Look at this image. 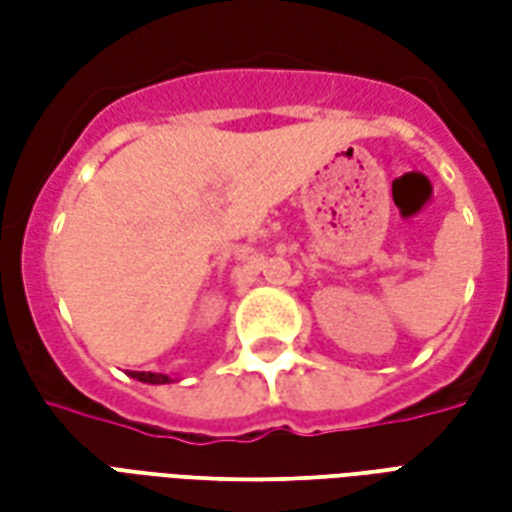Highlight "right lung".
<instances>
[{
  "label": "right lung",
  "instance_id": "right-lung-1",
  "mask_svg": "<svg viewBox=\"0 0 512 512\" xmlns=\"http://www.w3.org/2000/svg\"><path fill=\"white\" fill-rule=\"evenodd\" d=\"M131 376L142 384H169V376H161V373H131Z\"/></svg>",
  "mask_w": 512,
  "mask_h": 512
}]
</instances>
